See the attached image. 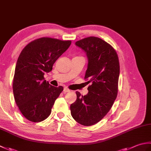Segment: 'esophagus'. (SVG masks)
<instances>
[{
    "instance_id": "esophagus-1",
    "label": "esophagus",
    "mask_w": 151,
    "mask_h": 151,
    "mask_svg": "<svg viewBox=\"0 0 151 151\" xmlns=\"http://www.w3.org/2000/svg\"><path fill=\"white\" fill-rule=\"evenodd\" d=\"M69 91H70V90H69L68 88H64V89H63V93H66L69 92Z\"/></svg>"
}]
</instances>
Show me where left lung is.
Returning <instances> with one entry per match:
<instances>
[{"label": "left lung", "instance_id": "left-lung-1", "mask_svg": "<svg viewBox=\"0 0 151 151\" xmlns=\"http://www.w3.org/2000/svg\"><path fill=\"white\" fill-rule=\"evenodd\" d=\"M75 45L88 56L84 78L91 85L86 95L76 92L77 97L70 104V114L78 123L91 126L108 114L117 97L119 62L115 50L101 38L88 37L76 41Z\"/></svg>", "mask_w": 151, "mask_h": 151}]
</instances>
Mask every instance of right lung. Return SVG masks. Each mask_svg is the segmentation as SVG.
Returning a JSON list of instances; mask_svg holds the SVG:
<instances>
[{
    "label": "right lung",
    "instance_id": "obj_1",
    "mask_svg": "<svg viewBox=\"0 0 151 151\" xmlns=\"http://www.w3.org/2000/svg\"><path fill=\"white\" fill-rule=\"evenodd\" d=\"M70 44L69 40L41 37L21 51L16 63L13 91L19 110L28 120L40 122L50 114L63 88L51 86L44 75L52 70L53 64Z\"/></svg>",
    "mask_w": 151,
    "mask_h": 151
}]
</instances>
